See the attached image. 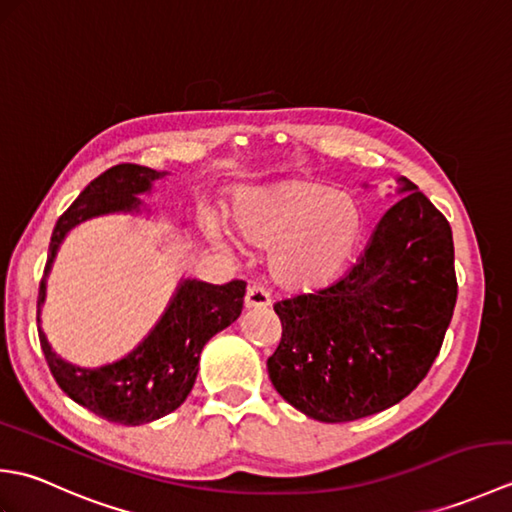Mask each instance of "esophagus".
<instances>
[{
    "mask_svg": "<svg viewBox=\"0 0 512 512\" xmlns=\"http://www.w3.org/2000/svg\"><path fill=\"white\" fill-rule=\"evenodd\" d=\"M244 303H246L248 310H253V308H266V306H270V292H268L264 286L250 284L248 290H246Z\"/></svg>",
    "mask_w": 512,
    "mask_h": 512,
    "instance_id": "esophagus-1",
    "label": "esophagus"
}]
</instances>
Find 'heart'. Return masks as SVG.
<instances>
[{
  "mask_svg": "<svg viewBox=\"0 0 512 512\" xmlns=\"http://www.w3.org/2000/svg\"><path fill=\"white\" fill-rule=\"evenodd\" d=\"M231 211L239 237L273 250L270 275L295 292L321 290L339 279L363 233L356 198L303 178L237 191ZM202 231L213 244H228L226 228L213 215L202 217Z\"/></svg>",
  "mask_w": 512,
  "mask_h": 512,
  "instance_id": "1",
  "label": "heart"
}]
</instances>
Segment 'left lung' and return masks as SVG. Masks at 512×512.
<instances>
[{
	"mask_svg": "<svg viewBox=\"0 0 512 512\" xmlns=\"http://www.w3.org/2000/svg\"><path fill=\"white\" fill-rule=\"evenodd\" d=\"M347 273L314 295L275 303L281 341L268 358L279 396L319 422L396 405L436 361L458 299L453 233L405 176Z\"/></svg>",
	"mask_w": 512,
	"mask_h": 512,
	"instance_id": "left-lung-1",
	"label": "left lung"
}]
</instances>
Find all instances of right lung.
<instances>
[{"mask_svg": "<svg viewBox=\"0 0 512 512\" xmlns=\"http://www.w3.org/2000/svg\"><path fill=\"white\" fill-rule=\"evenodd\" d=\"M167 171L140 165H116L92 180L54 226L37 299L41 350L57 385L81 407L110 422H154L176 411L191 394L206 341L237 321L244 308L246 284L224 286L200 279H180L154 328L132 352L101 367H81L65 361L41 330V306L46 303V279L63 239L72 228L103 215H149L138 195H147Z\"/></svg>", "mask_w": 512, "mask_h": 512, "instance_id": "right-lung-1", "label": "right lung"}]
</instances>
